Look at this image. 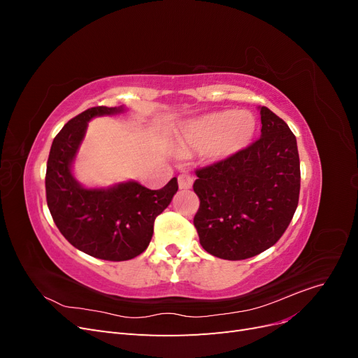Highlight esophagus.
I'll return each mask as SVG.
<instances>
[{
  "mask_svg": "<svg viewBox=\"0 0 358 358\" xmlns=\"http://www.w3.org/2000/svg\"><path fill=\"white\" fill-rule=\"evenodd\" d=\"M178 180H179V188L180 189H189V188H192V183H194V178L192 176H189V175H180L179 178H178Z\"/></svg>",
  "mask_w": 358,
  "mask_h": 358,
  "instance_id": "1",
  "label": "esophagus"
}]
</instances>
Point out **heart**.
Returning a JSON list of instances; mask_svg holds the SVG:
<instances>
[{
	"mask_svg": "<svg viewBox=\"0 0 358 358\" xmlns=\"http://www.w3.org/2000/svg\"><path fill=\"white\" fill-rule=\"evenodd\" d=\"M257 122L248 110H222L191 119L183 127V150H206L212 161H225L243 150L255 134Z\"/></svg>",
	"mask_w": 358,
	"mask_h": 358,
	"instance_id": "obj_1",
	"label": "heart"
}]
</instances>
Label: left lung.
I'll return each mask as SVG.
<instances>
[{"instance_id":"1","label":"left lung","mask_w":358,"mask_h":358,"mask_svg":"<svg viewBox=\"0 0 358 358\" xmlns=\"http://www.w3.org/2000/svg\"><path fill=\"white\" fill-rule=\"evenodd\" d=\"M262 136L234 157L197 171L194 216L204 251L222 259H245L273 246L299 203L300 159L296 136L267 107Z\"/></svg>"}]
</instances>
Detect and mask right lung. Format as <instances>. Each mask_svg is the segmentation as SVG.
<instances>
[{"mask_svg":"<svg viewBox=\"0 0 358 358\" xmlns=\"http://www.w3.org/2000/svg\"><path fill=\"white\" fill-rule=\"evenodd\" d=\"M125 106L92 107L74 116L53 138L46 169V199L61 234L79 251L109 262L142 254L154 234V221L178 192V179L149 189L137 180L85 187L74 176V161L94 117L115 116Z\"/></svg>","mask_w":358,"mask_h":358,"instance_id":"obj_1","label":"right lung"}]
</instances>
